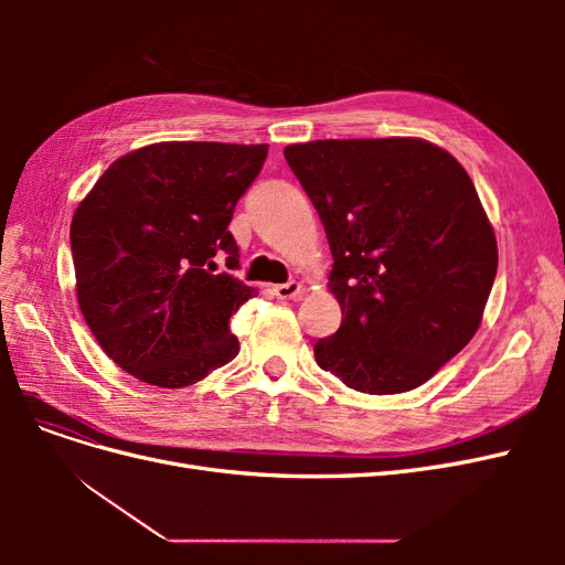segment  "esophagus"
<instances>
[{"label":"esophagus","instance_id":"esophagus-1","mask_svg":"<svg viewBox=\"0 0 565 565\" xmlns=\"http://www.w3.org/2000/svg\"><path fill=\"white\" fill-rule=\"evenodd\" d=\"M273 295L278 299H299L303 295V285L297 280H289L285 285H273Z\"/></svg>","mask_w":565,"mask_h":565}]
</instances>
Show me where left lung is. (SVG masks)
Returning a JSON list of instances; mask_svg holds the SVG:
<instances>
[{"instance_id":"1","label":"left lung","mask_w":565,"mask_h":565,"mask_svg":"<svg viewBox=\"0 0 565 565\" xmlns=\"http://www.w3.org/2000/svg\"><path fill=\"white\" fill-rule=\"evenodd\" d=\"M285 160L328 233L344 316L316 363L372 396L429 382L476 334L498 273L467 169L413 136L295 143Z\"/></svg>"}]
</instances>
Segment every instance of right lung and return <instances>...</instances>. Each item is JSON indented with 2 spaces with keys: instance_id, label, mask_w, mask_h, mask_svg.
<instances>
[{
  "instance_id": "1",
  "label": "right lung",
  "mask_w": 565,
  "mask_h": 565,
  "mask_svg": "<svg viewBox=\"0 0 565 565\" xmlns=\"http://www.w3.org/2000/svg\"><path fill=\"white\" fill-rule=\"evenodd\" d=\"M268 146L164 141L117 158L71 224L77 303L92 334L131 377L191 386L241 351L231 316L256 289L228 231Z\"/></svg>"
}]
</instances>
